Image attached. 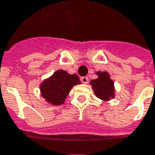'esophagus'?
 Listing matches in <instances>:
<instances>
[{
	"label": "esophagus",
	"instance_id": "1",
	"mask_svg": "<svg viewBox=\"0 0 155 155\" xmlns=\"http://www.w3.org/2000/svg\"><path fill=\"white\" fill-rule=\"evenodd\" d=\"M81 81H82V83L87 84V82H88V77H82L81 78Z\"/></svg>",
	"mask_w": 155,
	"mask_h": 155
}]
</instances>
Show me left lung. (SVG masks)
<instances>
[{
    "label": "left lung",
    "instance_id": "1",
    "mask_svg": "<svg viewBox=\"0 0 155 155\" xmlns=\"http://www.w3.org/2000/svg\"><path fill=\"white\" fill-rule=\"evenodd\" d=\"M96 75L98 78L90 82L96 97L104 101H109L110 99L114 98V83L110 78L109 73L99 71L96 72Z\"/></svg>",
    "mask_w": 155,
    "mask_h": 155
}]
</instances>
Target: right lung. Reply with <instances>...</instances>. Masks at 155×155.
Returning a JSON list of instances; mask_svg holds the SVG:
<instances>
[{"mask_svg": "<svg viewBox=\"0 0 155 155\" xmlns=\"http://www.w3.org/2000/svg\"><path fill=\"white\" fill-rule=\"evenodd\" d=\"M78 84L81 82L77 74L60 69L41 83V95L51 104L60 105L64 103L71 89Z\"/></svg>", "mask_w": 155, "mask_h": 155, "instance_id": "right-lung-1", "label": "right lung"}]
</instances>
